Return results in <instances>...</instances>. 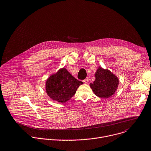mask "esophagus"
<instances>
[{
    "mask_svg": "<svg viewBox=\"0 0 151 151\" xmlns=\"http://www.w3.org/2000/svg\"><path fill=\"white\" fill-rule=\"evenodd\" d=\"M83 81V82H84L85 83H87L89 82V79H88V78H86V79H84Z\"/></svg>",
    "mask_w": 151,
    "mask_h": 151,
    "instance_id": "1",
    "label": "esophagus"
}]
</instances>
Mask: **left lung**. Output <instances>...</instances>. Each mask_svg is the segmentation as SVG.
<instances>
[{"label":"left lung","mask_w":151,"mask_h":151,"mask_svg":"<svg viewBox=\"0 0 151 151\" xmlns=\"http://www.w3.org/2000/svg\"><path fill=\"white\" fill-rule=\"evenodd\" d=\"M95 76V80L92 83H90V87L96 96L109 98L115 93L119 81L111 72L108 69L98 68Z\"/></svg>","instance_id":"left-lung-1"}]
</instances>
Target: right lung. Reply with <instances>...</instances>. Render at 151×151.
I'll return each mask as SVG.
<instances>
[{"label": "right lung", "instance_id": "add662e5", "mask_svg": "<svg viewBox=\"0 0 151 151\" xmlns=\"http://www.w3.org/2000/svg\"><path fill=\"white\" fill-rule=\"evenodd\" d=\"M82 83L63 68L47 79L45 90L47 95L54 101L64 103L75 94Z\"/></svg>", "mask_w": 151, "mask_h": 151}]
</instances>
